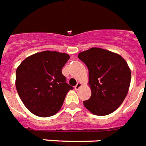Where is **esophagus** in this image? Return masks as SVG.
<instances>
[{
	"label": "esophagus",
	"mask_w": 146,
	"mask_h": 146,
	"mask_svg": "<svg viewBox=\"0 0 146 146\" xmlns=\"http://www.w3.org/2000/svg\"><path fill=\"white\" fill-rule=\"evenodd\" d=\"M81 86H82V84H81V83H80V82H78V84H77L76 86L74 87V89H75V90H78L79 88H80V87H81Z\"/></svg>",
	"instance_id": "1"
}]
</instances>
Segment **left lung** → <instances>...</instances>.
I'll return each mask as SVG.
<instances>
[{
    "label": "left lung",
    "instance_id": "1",
    "mask_svg": "<svg viewBox=\"0 0 146 146\" xmlns=\"http://www.w3.org/2000/svg\"><path fill=\"white\" fill-rule=\"evenodd\" d=\"M78 58L89 70L91 96L84 105L99 116L115 111L127 95L131 71L127 62L117 53L99 47L80 52Z\"/></svg>",
    "mask_w": 146,
    "mask_h": 146
}]
</instances>
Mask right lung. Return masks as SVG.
<instances>
[{"label": "right lung", "mask_w": 146, "mask_h": 146, "mask_svg": "<svg viewBox=\"0 0 146 146\" xmlns=\"http://www.w3.org/2000/svg\"><path fill=\"white\" fill-rule=\"evenodd\" d=\"M69 58L67 53L45 50L27 57L18 66L16 90L32 114L46 117L60 110L67 93L73 89L62 74Z\"/></svg>", "instance_id": "add662e5"}]
</instances>
